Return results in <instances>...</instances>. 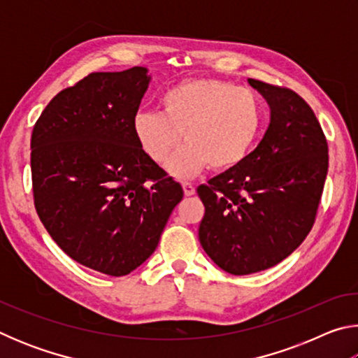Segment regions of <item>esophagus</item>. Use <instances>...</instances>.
Instances as JSON below:
<instances>
[{
  "instance_id": "34e87169",
  "label": "esophagus",
  "mask_w": 358,
  "mask_h": 358,
  "mask_svg": "<svg viewBox=\"0 0 358 358\" xmlns=\"http://www.w3.org/2000/svg\"><path fill=\"white\" fill-rule=\"evenodd\" d=\"M181 186H183V191H185V196H194L196 194V187H194L192 183H187V181H185V183H181Z\"/></svg>"
}]
</instances>
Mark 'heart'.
Returning a JSON list of instances; mask_svg holds the SVG:
<instances>
[{
    "label": "heart",
    "instance_id": "heart-1",
    "mask_svg": "<svg viewBox=\"0 0 358 358\" xmlns=\"http://www.w3.org/2000/svg\"><path fill=\"white\" fill-rule=\"evenodd\" d=\"M162 112L136 115L138 145L162 164L183 134L185 147L167 164L173 177L187 178L208 164L221 172L245 161L262 126V107L251 90L217 80L192 78L164 93Z\"/></svg>",
    "mask_w": 358,
    "mask_h": 358
}]
</instances>
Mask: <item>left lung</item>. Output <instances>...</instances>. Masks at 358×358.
I'll return each instance as SVG.
<instances>
[{
    "label": "left lung",
    "instance_id": "1",
    "mask_svg": "<svg viewBox=\"0 0 358 358\" xmlns=\"http://www.w3.org/2000/svg\"><path fill=\"white\" fill-rule=\"evenodd\" d=\"M248 82L268 102V129L241 164L197 187L205 207L201 245L238 276L270 268L301 245L329 171V145L306 101L289 88Z\"/></svg>",
    "mask_w": 358,
    "mask_h": 358
}]
</instances>
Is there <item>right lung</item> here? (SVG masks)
Here are the masks:
<instances>
[{"label": "right lung", "mask_w": 358, "mask_h": 358, "mask_svg": "<svg viewBox=\"0 0 358 358\" xmlns=\"http://www.w3.org/2000/svg\"><path fill=\"white\" fill-rule=\"evenodd\" d=\"M147 69L92 72L53 98L31 134L34 207L76 262L124 276L159 243L183 189L138 145Z\"/></svg>", "instance_id": "obj_1"}]
</instances>
